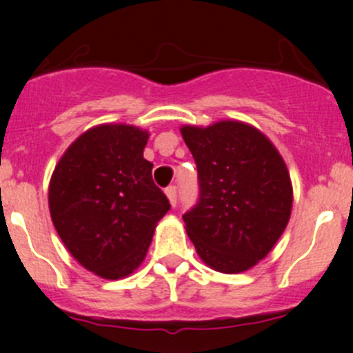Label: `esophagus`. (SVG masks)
I'll list each match as a JSON object with an SVG mask.
<instances>
[{"instance_id":"obj_1","label":"esophagus","mask_w":353,"mask_h":353,"mask_svg":"<svg viewBox=\"0 0 353 353\" xmlns=\"http://www.w3.org/2000/svg\"><path fill=\"white\" fill-rule=\"evenodd\" d=\"M165 196H167V199H169V203L172 206H176V203H177V188L176 186H169L165 190Z\"/></svg>"}]
</instances>
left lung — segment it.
Masks as SVG:
<instances>
[{"instance_id":"8db88e82","label":"left lung","mask_w":353,"mask_h":353,"mask_svg":"<svg viewBox=\"0 0 353 353\" xmlns=\"http://www.w3.org/2000/svg\"><path fill=\"white\" fill-rule=\"evenodd\" d=\"M199 177V201L184 213L199 258L220 273H243L265 258L285 230L294 191L275 145L236 119L181 128Z\"/></svg>"}]
</instances>
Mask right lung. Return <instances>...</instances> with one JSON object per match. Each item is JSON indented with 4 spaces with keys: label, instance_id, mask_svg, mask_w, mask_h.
I'll use <instances>...</instances> for the list:
<instances>
[{
    "label": "right lung",
    "instance_id": "obj_1",
    "mask_svg": "<svg viewBox=\"0 0 353 353\" xmlns=\"http://www.w3.org/2000/svg\"><path fill=\"white\" fill-rule=\"evenodd\" d=\"M148 131L133 124H99L81 133L56 163L49 212L70 254L105 280L131 275L143 263L165 194L143 159Z\"/></svg>",
    "mask_w": 353,
    "mask_h": 353
}]
</instances>
